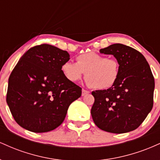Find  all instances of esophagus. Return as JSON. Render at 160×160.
<instances>
[{
	"mask_svg": "<svg viewBox=\"0 0 160 160\" xmlns=\"http://www.w3.org/2000/svg\"><path fill=\"white\" fill-rule=\"evenodd\" d=\"M89 91L86 90V89H82V96H84V95H86V94H89Z\"/></svg>",
	"mask_w": 160,
	"mask_h": 160,
	"instance_id": "34e87169",
	"label": "esophagus"
}]
</instances>
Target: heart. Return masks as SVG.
I'll list each match as a JSON object with an SVG mask.
<instances>
[{"label":"heart","instance_id":"b5f03b06","mask_svg":"<svg viewBox=\"0 0 160 160\" xmlns=\"http://www.w3.org/2000/svg\"><path fill=\"white\" fill-rule=\"evenodd\" d=\"M76 62H65L61 67L62 74L71 82L78 81L85 72L89 86L96 89H106L114 85L120 77V62L116 58L90 52L79 55Z\"/></svg>","mask_w":160,"mask_h":160}]
</instances>
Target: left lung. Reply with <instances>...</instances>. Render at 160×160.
Masks as SVG:
<instances>
[{
  "instance_id": "8db88e82",
  "label": "left lung",
  "mask_w": 160,
  "mask_h": 160,
  "mask_svg": "<svg viewBox=\"0 0 160 160\" xmlns=\"http://www.w3.org/2000/svg\"><path fill=\"white\" fill-rule=\"evenodd\" d=\"M100 52L113 55L120 62V77L107 90L93 91L91 114L99 128L111 133L136 129L152 110L155 82L150 65L140 52L114 43Z\"/></svg>"
}]
</instances>
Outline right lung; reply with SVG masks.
Here are the masks:
<instances>
[{
	"mask_svg": "<svg viewBox=\"0 0 160 160\" xmlns=\"http://www.w3.org/2000/svg\"><path fill=\"white\" fill-rule=\"evenodd\" d=\"M69 53L54 46L29 49L16 64L8 80L7 103L14 120L33 132H47L59 126L70 104L82 89L62 74Z\"/></svg>",
	"mask_w": 160,
	"mask_h": 160,
	"instance_id": "1",
	"label": "right lung"
}]
</instances>
